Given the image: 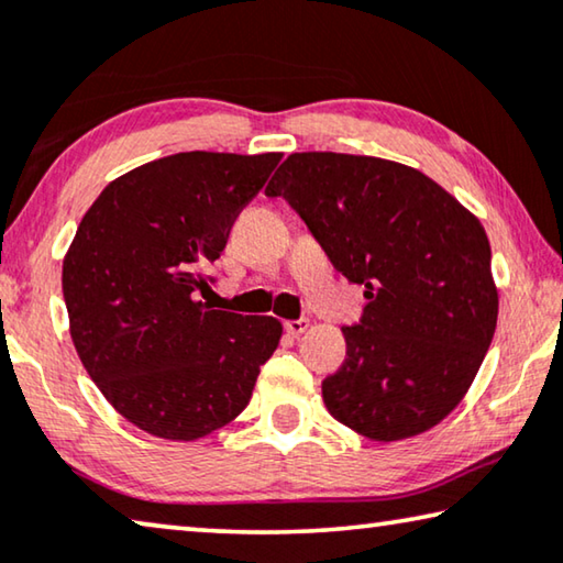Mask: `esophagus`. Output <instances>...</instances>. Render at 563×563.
Instances as JSON below:
<instances>
[{"instance_id":"34e87169","label":"esophagus","mask_w":563,"mask_h":563,"mask_svg":"<svg viewBox=\"0 0 563 563\" xmlns=\"http://www.w3.org/2000/svg\"><path fill=\"white\" fill-rule=\"evenodd\" d=\"M308 318H296V320H285V330H288L290 335H300V333H306L308 330Z\"/></svg>"}]
</instances>
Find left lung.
Listing matches in <instances>:
<instances>
[{"label":"left lung","instance_id":"obj_1","mask_svg":"<svg viewBox=\"0 0 563 563\" xmlns=\"http://www.w3.org/2000/svg\"><path fill=\"white\" fill-rule=\"evenodd\" d=\"M265 195L288 202L335 271L365 285L361 320L343 328L347 358L323 380L330 416L373 441L443 421L496 330L481 222L418 169L365 155L296 153Z\"/></svg>","mask_w":563,"mask_h":563}]
</instances>
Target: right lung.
<instances>
[{
    "label": "right lung",
    "mask_w": 563,
    "mask_h": 563,
    "mask_svg": "<svg viewBox=\"0 0 563 563\" xmlns=\"http://www.w3.org/2000/svg\"><path fill=\"white\" fill-rule=\"evenodd\" d=\"M280 153H177L118 177L79 222L62 265L79 361L142 431L202 439L247 406L280 343L271 316L200 300L238 212Z\"/></svg>",
    "instance_id": "add662e5"
}]
</instances>
